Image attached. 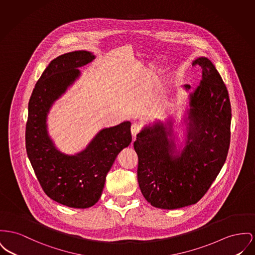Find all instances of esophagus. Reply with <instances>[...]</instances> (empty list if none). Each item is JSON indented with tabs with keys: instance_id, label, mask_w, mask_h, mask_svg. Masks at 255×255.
Returning a JSON list of instances; mask_svg holds the SVG:
<instances>
[{
	"instance_id": "1",
	"label": "esophagus",
	"mask_w": 255,
	"mask_h": 255,
	"mask_svg": "<svg viewBox=\"0 0 255 255\" xmlns=\"http://www.w3.org/2000/svg\"><path fill=\"white\" fill-rule=\"evenodd\" d=\"M140 129H141L140 124H138V123L132 124V126H131V133H132V135H133V138H134V139H135L136 134L140 131Z\"/></svg>"
}]
</instances>
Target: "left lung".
I'll return each mask as SVG.
<instances>
[{
	"label": "left lung",
	"instance_id": "obj_1",
	"mask_svg": "<svg viewBox=\"0 0 255 255\" xmlns=\"http://www.w3.org/2000/svg\"><path fill=\"white\" fill-rule=\"evenodd\" d=\"M193 64L200 66L202 79L190 93L183 149L177 151L171 137V121L143 127L134 142L141 194L161 209L199 201L220 173L229 149L231 105L225 83L209 59L201 57Z\"/></svg>",
	"mask_w": 255,
	"mask_h": 255
}]
</instances>
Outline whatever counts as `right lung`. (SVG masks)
<instances>
[{
    "mask_svg": "<svg viewBox=\"0 0 255 255\" xmlns=\"http://www.w3.org/2000/svg\"><path fill=\"white\" fill-rule=\"evenodd\" d=\"M94 59L90 52L75 51L52 60L29 101L26 149L31 166L46 195L72 208H89L99 200L107 173L132 141L130 121L101 130L75 155L60 152L49 136L46 121L51 106L80 76L78 68Z\"/></svg>",
    "mask_w": 255,
    "mask_h": 255,
    "instance_id": "1",
    "label": "right lung"
}]
</instances>
